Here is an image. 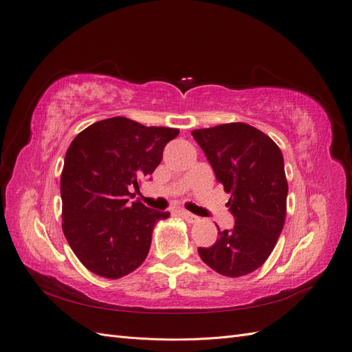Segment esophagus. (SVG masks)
Listing matches in <instances>:
<instances>
[{"label": "esophagus", "mask_w": 352, "mask_h": 352, "mask_svg": "<svg viewBox=\"0 0 352 352\" xmlns=\"http://www.w3.org/2000/svg\"><path fill=\"white\" fill-rule=\"evenodd\" d=\"M179 214L182 216L186 221H189V223H194V221H197L198 220V217L197 216H194L192 212H189V211H186V210H180L179 211Z\"/></svg>", "instance_id": "34e87169"}]
</instances>
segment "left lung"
<instances>
[{
  "label": "left lung",
  "mask_w": 352,
  "mask_h": 352,
  "mask_svg": "<svg viewBox=\"0 0 352 352\" xmlns=\"http://www.w3.org/2000/svg\"><path fill=\"white\" fill-rule=\"evenodd\" d=\"M192 136L230 194L226 206L235 217V228L219 232L216 243L198 248V254L214 272L241 278L269 258L285 225L287 180L282 151L247 123L195 129Z\"/></svg>",
  "instance_id": "left-lung-1"
}]
</instances>
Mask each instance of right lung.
<instances>
[{
  "instance_id": "obj_1",
  "label": "right lung",
  "mask_w": 352,
  "mask_h": 352,
  "mask_svg": "<svg viewBox=\"0 0 352 352\" xmlns=\"http://www.w3.org/2000/svg\"><path fill=\"white\" fill-rule=\"evenodd\" d=\"M173 127L144 126L111 117L83 129L72 141L60 179L63 233L89 272L120 279L136 270L151 247L154 226L168 211L127 202L132 188L153 175Z\"/></svg>"
}]
</instances>
